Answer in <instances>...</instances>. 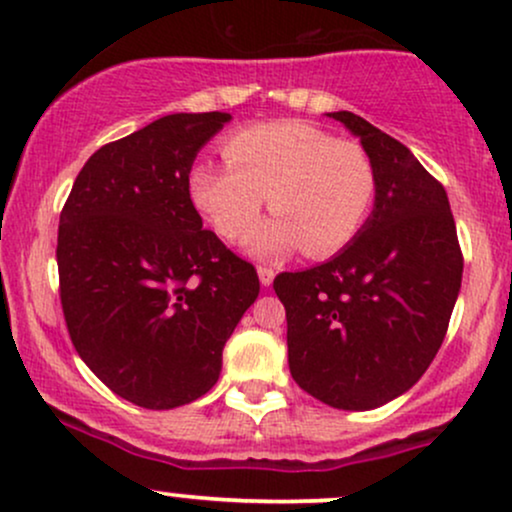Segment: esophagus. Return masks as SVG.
<instances>
[{
    "mask_svg": "<svg viewBox=\"0 0 512 512\" xmlns=\"http://www.w3.org/2000/svg\"><path fill=\"white\" fill-rule=\"evenodd\" d=\"M257 276H260V284H262V286H272V281H274V269L260 267V269H257Z\"/></svg>",
    "mask_w": 512,
    "mask_h": 512,
    "instance_id": "1",
    "label": "esophagus"
}]
</instances>
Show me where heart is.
<instances>
[{
  "label": "heart",
  "instance_id": "b5f03b06",
  "mask_svg": "<svg viewBox=\"0 0 512 512\" xmlns=\"http://www.w3.org/2000/svg\"><path fill=\"white\" fill-rule=\"evenodd\" d=\"M226 166L197 163L190 197L214 231L238 240L260 219H274L245 238L250 255L276 260L301 248L308 257L342 250L361 231L378 190L373 158L354 139L332 137L301 120H279L231 134Z\"/></svg>",
  "mask_w": 512,
  "mask_h": 512
}]
</instances>
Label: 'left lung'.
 <instances>
[{"mask_svg":"<svg viewBox=\"0 0 512 512\" xmlns=\"http://www.w3.org/2000/svg\"><path fill=\"white\" fill-rule=\"evenodd\" d=\"M361 139L378 190L354 240L332 260L284 272L293 380L334 409L368 411L404 395L436 358L462 284L443 185L390 134L349 110L327 113Z\"/></svg>","mask_w":512,"mask_h":512,"instance_id":"1","label":"left lung"}]
</instances>
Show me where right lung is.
<instances>
[{
	"instance_id": "right-lung-1",
	"label": "right lung",
	"mask_w": 512,
	"mask_h": 512,
	"mask_svg": "<svg viewBox=\"0 0 512 512\" xmlns=\"http://www.w3.org/2000/svg\"><path fill=\"white\" fill-rule=\"evenodd\" d=\"M228 113H175L105 144L60 216L57 269L69 337L115 395L175 409L207 395L260 293L250 262L202 228L190 170Z\"/></svg>"
}]
</instances>
